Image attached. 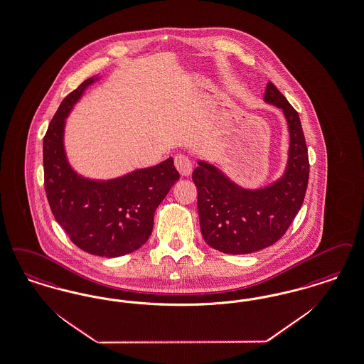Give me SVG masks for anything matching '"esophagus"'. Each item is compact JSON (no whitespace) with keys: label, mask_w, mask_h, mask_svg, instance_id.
Instances as JSON below:
<instances>
[{"label":"esophagus","mask_w":364,"mask_h":364,"mask_svg":"<svg viewBox=\"0 0 364 364\" xmlns=\"http://www.w3.org/2000/svg\"><path fill=\"white\" fill-rule=\"evenodd\" d=\"M175 166L181 176H189L192 172V162H191L188 157H186L183 154L176 156Z\"/></svg>","instance_id":"34e87169"}]
</instances>
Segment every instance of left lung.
Wrapping results in <instances>:
<instances>
[{
	"instance_id": "obj_1",
	"label": "left lung",
	"mask_w": 364,
	"mask_h": 364,
	"mask_svg": "<svg viewBox=\"0 0 364 364\" xmlns=\"http://www.w3.org/2000/svg\"><path fill=\"white\" fill-rule=\"evenodd\" d=\"M264 100L284 114L290 150L284 175L265 188H241L215 166L199 161L192 180L198 188L200 230L208 247L247 255L271 247L287 232L301 210L309 181V156L298 112L271 81Z\"/></svg>"
}]
</instances>
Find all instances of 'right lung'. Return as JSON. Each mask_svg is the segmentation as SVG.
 I'll return each mask as SVG.
<instances>
[{"label":"right lung","instance_id":"add662e5","mask_svg":"<svg viewBox=\"0 0 364 364\" xmlns=\"http://www.w3.org/2000/svg\"><path fill=\"white\" fill-rule=\"evenodd\" d=\"M93 81L87 78L69 93L48 124L43 138L44 189L54 218L74 245L90 255L119 257L149 240L154 211L180 175L173 159L108 181L74 172L63 149L65 119Z\"/></svg>","mask_w":364,"mask_h":364}]
</instances>
